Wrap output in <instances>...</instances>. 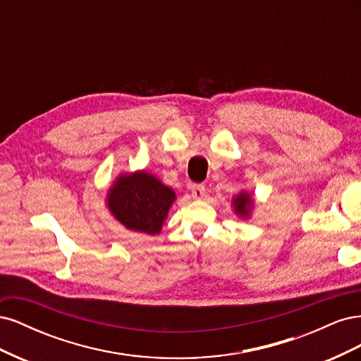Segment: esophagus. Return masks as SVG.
Segmentation results:
<instances>
[{
	"label": "esophagus",
	"instance_id": "obj_1",
	"mask_svg": "<svg viewBox=\"0 0 361 361\" xmlns=\"http://www.w3.org/2000/svg\"><path fill=\"white\" fill-rule=\"evenodd\" d=\"M204 192H206L204 185H202V183L191 185V194H192L194 199H202L203 195H204Z\"/></svg>",
	"mask_w": 361,
	"mask_h": 361
}]
</instances>
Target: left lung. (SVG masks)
<instances>
[{
  "label": "left lung",
  "instance_id": "left-lung-1",
  "mask_svg": "<svg viewBox=\"0 0 361 361\" xmlns=\"http://www.w3.org/2000/svg\"><path fill=\"white\" fill-rule=\"evenodd\" d=\"M235 211L239 214V215H243V216H247V214H248V209H250V204H251V199H250V195L248 194H241V195H238V197L235 199Z\"/></svg>",
  "mask_w": 361,
  "mask_h": 361
}]
</instances>
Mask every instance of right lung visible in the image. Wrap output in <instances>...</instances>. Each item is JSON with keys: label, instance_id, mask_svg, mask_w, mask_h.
<instances>
[{"label": "right lung", "instance_id": "right-lung-1", "mask_svg": "<svg viewBox=\"0 0 361 361\" xmlns=\"http://www.w3.org/2000/svg\"><path fill=\"white\" fill-rule=\"evenodd\" d=\"M174 191L149 173L120 176L108 194V207L130 231L157 235L167 218Z\"/></svg>", "mask_w": 361, "mask_h": 361}]
</instances>
